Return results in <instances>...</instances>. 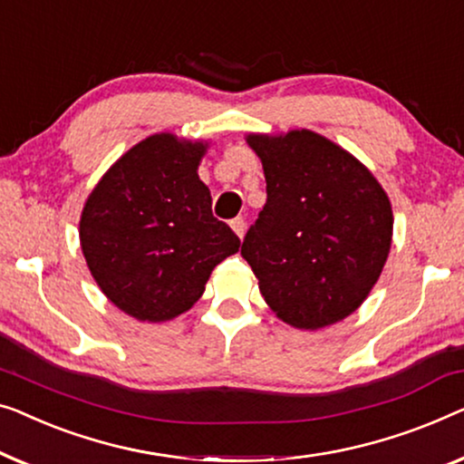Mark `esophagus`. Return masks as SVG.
Wrapping results in <instances>:
<instances>
[{"label": "esophagus", "mask_w": 464, "mask_h": 464, "mask_svg": "<svg viewBox=\"0 0 464 464\" xmlns=\"http://www.w3.org/2000/svg\"><path fill=\"white\" fill-rule=\"evenodd\" d=\"M230 227L234 230V234H237L238 238H243L245 237V219L243 218H234L232 221H230Z\"/></svg>", "instance_id": "34e87169"}]
</instances>
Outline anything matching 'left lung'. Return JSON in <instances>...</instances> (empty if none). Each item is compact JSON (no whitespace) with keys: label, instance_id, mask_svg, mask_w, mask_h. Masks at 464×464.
I'll list each match as a JSON object with an SVG mask.
<instances>
[{"label":"left lung","instance_id":"1","mask_svg":"<svg viewBox=\"0 0 464 464\" xmlns=\"http://www.w3.org/2000/svg\"><path fill=\"white\" fill-rule=\"evenodd\" d=\"M267 200L240 255L282 322L318 331L353 314L377 285L393 211L353 154L310 130L248 133Z\"/></svg>","mask_w":464,"mask_h":464}]
</instances>
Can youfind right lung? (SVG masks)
I'll return each instance as SVG.
<instances>
[{"mask_svg":"<svg viewBox=\"0 0 464 464\" xmlns=\"http://www.w3.org/2000/svg\"><path fill=\"white\" fill-rule=\"evenodd\" d=\"M209 142L154 133L111 165L87 197L79 240L100 291L140 322L178 318L213 267L238 251L198 178Z\"/></svg>","mask_w":464,"mask_h":464,"instance_id":"add662e5","label":"right lung"}]
</instances>
